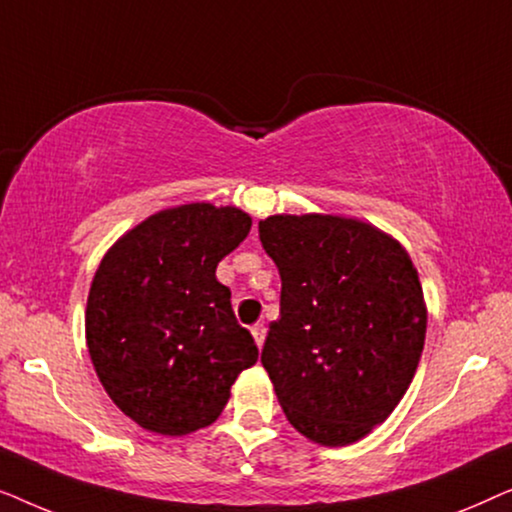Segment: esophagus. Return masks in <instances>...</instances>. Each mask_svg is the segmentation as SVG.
Here are the masks:
<instances>
[{"instance_id":"34e87169","label":"esophagus","mask_w":512,"mask_h":512,"mask_svg":"<svg viewBox=\"0 0 512 512\" xmlns=\"http://www.w3.org/2000/svg\"><path fill=\"white\" fill-rule=\"evenodd\" d=\"M265 333H268V328H265L263 324H254V326H251V335H254V340H256L258 347H263Z\"/></svg>"}]
</instances>
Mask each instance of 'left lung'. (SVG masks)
Listing matches in <instances>:
<instances>
[{
  "label": "left lung",
  "mask_w": 512,
  "mask_h": 512,
  "mask_svg": "<svg viewBox=\"0 0 512 512\" xmlns=\"http://www.w3.org/2000/svg\"><path fill=\"white\" fill-rule=\"evenodd\" d=\"M258 237L282 277L261 354L277 401L314 443H356L394 412L422 356L415 265L394 237L345 216H268Z\"/></svg>",
  "instance_id": "8db88e82"
}]
</instances>
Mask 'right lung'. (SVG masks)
Here are the masks:
<instances>
[{
    "label": "right lung",
    "instance_id": "obj_1",
    "mask_svg": "<svg viewBox=\"0 0 512 512\" xmlns=\"http://www.w3.org/2000/svg\"><path fill=\"white\" fill-rule=\"evenodd\" d=\"M249 230L242 209L191 202L149 216L102 258L88 293V352L111 401L142 429H205L256 363V342L216 279Z\"/></svg>",
    "mask_w": 512,
    "mask_h": 512
}]
</instances>
